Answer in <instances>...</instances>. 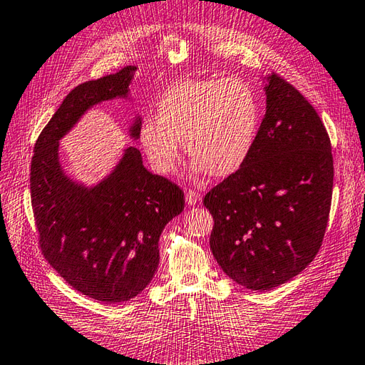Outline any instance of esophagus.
Here are the masks:
<instances>
[{
	"label": "esophagus",
	"mask_w": 365,
	"mask_h": 365,
	"mask_svg": "<svg viewBox=\"0 0 365 365\" xmlns=\"http://www.w3.org/2000/svg\"><path fill=\"white\" fill-rule=\"evenodd\" d=\"M185 199H187L188 205H196L199 201H201V192L196 190H188L185 192Z\"/></svg>",
	"instance_id": "1"
}]
</instances>
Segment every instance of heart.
<instances>
[{
	"instance_id": "b5f03b06",
	"label": "heart",
	"mask_w": 365,
	"mask_h": 365,
	"mask_svg": "<svg viewBox=\"0 0 365 365\" xmlns=\"http://www.w3.org/2000/svg\"><path fill=\"white\" fill-rule=\"evenodd\" d=\"M261 123L253 88L235 77L177 82L163 93L156 120L139 126V142L158 174L174 173L182 140L192 169L226 177L252 153Z\"/></svg>"
}]
</instances>
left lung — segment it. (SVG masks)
<instances>
[{"instance_id":"8db88e82","label":"left lung","mask_w":365,"mask_h":365,"mask_svg":"<svg viewBox=\"0 0 365 365\" xmlns=\"http://www.w3.org/2000/svg\"><path fill=\"white\" fill-rule=\"evenodd\" d=\"M266 81V115L252 153L204 197L213 256L253 291L280 287L315 259L334 185L331 140L317 110L278 74Z\"/></svg>"}]
</instances>
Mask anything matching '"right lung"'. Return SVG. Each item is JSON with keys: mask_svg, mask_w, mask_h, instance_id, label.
<instances>
[{"mask_svg": "<svg viewBox=\"0 0 365 365\" xmlns=\"http://www.w3.org/2000/svg\"><path fill=\"white\" fill-rule=\"evenodd\" d=\"M135 66L88 81L63 99L39 134L31 158V205L39 247L64 282L96 301L115 304L147 288L158 269L160 235L182 213L183 191L144 168L128 147L103 182L91 188L64 174L58 142L90 107L128 98ZM140 117L130 135L139 138Z\"/></svg>", "mask_w": 365, "mask_h": 365, "instance_id": "obj_1", "label": "right lung"}]
</instances>
